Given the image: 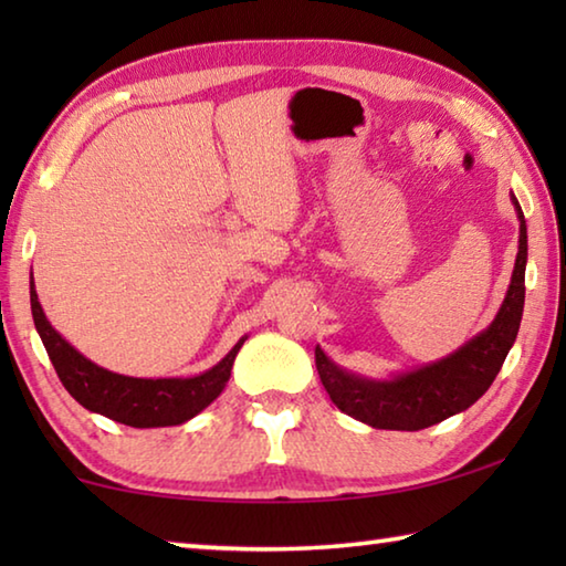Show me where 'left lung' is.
I'll return each mask as SVG.
<instances>
[{"instance_id":"1","label":"left lung","mask_w":566,"mask_h":566,"mask_svg":"<svg viewBox=\"0 0 566 566\" xmlns=\"http://www.w3.org/2000/svg\"><path fill=\"white\" fill-rule=\"evenodd\" d=\"M512 205L520 219V252H516L510 290L490 327L469 339L464 347L419 369L399 371L387 379H371L342 369L317 344L314 361H317L319 379L329 399L344 415L375 429L417 432L469 409L492 387L520 332L524 312L526 222L514 195Z\"/></svg>"}]
</instances>
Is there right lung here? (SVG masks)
Returning <instances> with one entry per match:
<instances>
[{
  "label": "right lung",
  "instance_id": "right-lung-1",
  "mask_svg": "<svg viewBox=\"0 0 566 566\" xmlns=\"http://www.w3.org/2000/svg\"><path fill=\"white\" fill-rule=\"evenodd\" d=\"M30 302L34 327L40 332L44 349L50 354L64 389L84 409L137 429L185 424L207 409L224 391L229 375H232V364L247 342V337L239 339L222 361H217L202 375L169 379L124 377L84 357L52 327L40 300H36L34 276H30Z\"/></svg>",
  "mask_w": 566,
  "mask_h": 566
}]
</instances>
